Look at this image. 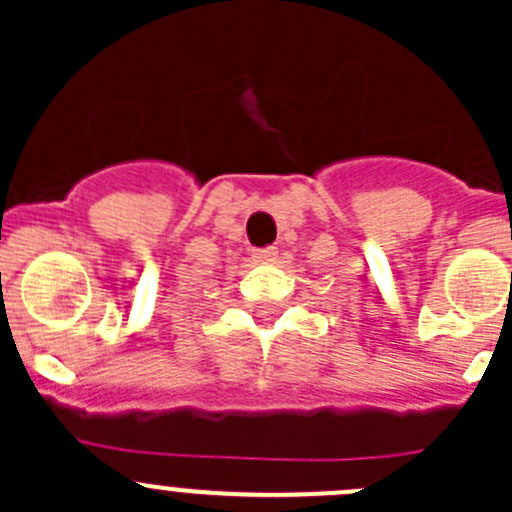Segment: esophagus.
<instances>
[{"mask_svg": "<svg viewBox=\"0 0 512 512\" xmlns=\"http://www.w3.org/2000/svg\"><path fill=\"white\" fill-rule=\"evenodd\" d=\"M252 257L257 262H275L277 247H260V250H252Z\"/></svg>", "mask_w": 512, "mask_h": 512, "instance_id": "esophagus-1", "label": "esophagus"}]
</instances>
